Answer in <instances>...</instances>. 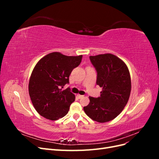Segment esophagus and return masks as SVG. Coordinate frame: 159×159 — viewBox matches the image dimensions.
Returning <instances> with one entry per match:
<instances>
[{
    "label": "esophagus",
    "mask_w": 159,
    "mask_h": 159,
    "mask_svg": "<svg viewBox=\"0 0 159 159\" xmlns=\"http://www.w3.org/2000/svg\"><path fill=\"white\" fill-rule=\"evenodd\" d=\"M77 97H78L79 99H80V98H83V97H84V95H81L78 94V95H77Z\"/></svg>",
    "instance_id": "esophagus-1"
}]
</instances>
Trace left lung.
Masks as SVG:
<instances>
[{"mask_svg": "<svg viewBox=\"0 0 159 159\" xmlns=\"http://www.w3.org/2000/svg\"><path fill=\"white\" fill-rule=\"evenodd\" d=\"M97 71L96 84L102 88L100 97H89L84 107L89 117L99 123L111 121L121 113L131 93V76L127 65L116 56L104 54L89 56Z\"/></svg>", "mask_w": 159, "mask_h": 159, "instance_id": "left-lung-1", "label": "left lung"}]
</instances>
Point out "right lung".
I'll list each match as a JSON object with an SVG mask.
<instances>
[{
    "instance_id": "1",
    "label": "right lung",
    "mask_w": 159,
    "mask_h": 159,
    "mask_svg": "<svg viewBox=\"0 0 159 159\" xmlns=\"http://www.w3.org/2000/svg\"><path fill=\"white\" fill-rule=\"evenodd\" d=\"M82 55L68 56L52 52L38 61L34 68L28 84L32 103L41 116L49 120L59 119L68 113L75 95L68 88L69 76L81 61Z\"/></svg>"
}]
</instances>
